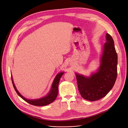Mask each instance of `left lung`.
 I'll use <instances>...</instances> for the list:
<instances>
[{"instance_id": "1", "label": "left lung", "mask_w": 128, "mask_h": 128, "mask_svg": "<svg viewBox=\"0 0 128 128\" xmlns=\"http://www.w3.org/2000/svg\"><path fill=\"white\" fill-rule=\"evenodd\" d=\"M100 66L90 76L76 73L78 86L81 96L85 100L94 101L106 96L113 87L117 76V54L112 37L106 34L103 46Z\"/></svg>"}]
</instances>
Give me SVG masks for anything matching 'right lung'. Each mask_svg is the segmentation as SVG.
Here are the masks:
<instances>
[{"label":"right lung","instance_id":"obj_1","mask_svg":"<svg viewBox=\"0 0 128 128\" xmlns=\"http://www.w3.org/2000/svg\"><path fill=\"white\" fill-rule=\"evenodd\" d=\"M64 72L58 73L56 75V76H55L53 80V82H52L50 91L49 92L48 94L46 96L41 98L37 99H27L25 98L22 96L17 90L16 86L14 85L12 76H11V79H12L13 86L14 87L15 90L16 91L18 94L21 98H22L27 103L30 104L32 105H33V106H45L52 103L56 99V97L58 93V85H59V80L62 75L64 74Z\"/></svg>","mask_w":128,"mask_h":128}]
</instances>
